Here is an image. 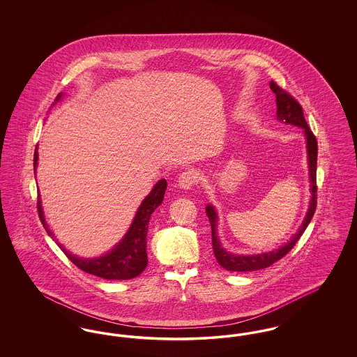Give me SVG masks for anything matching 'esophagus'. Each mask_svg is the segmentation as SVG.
<instances>
[{
    "mask_svg": "<svg viewBox=\"0 0 357 357\" xmlns=\"http://www.w3.org/2000/svg\"><path fill=\"white\" fill-rule=\"evenodd\" d=\"M198 172L195 170H187L179 175V186L183 190H188L198 183Z\"/></svg>",
    "mask_w": 357,
    "mask_h": 357,
    "instance_id": "34e87169",
    "label": "esophagus"
}]
</instances>
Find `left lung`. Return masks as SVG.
Instances as JSON below:
<instances>
[{"mask_svg": "<svg viewBox=\"0 0 357 357\" xmlns=\"http://www.w3.org/2000/svg\"><path fill=\"white\" fill-rule=\"evenodd\" d=\"M271 89L275 95L277 102V118L281 121H285L289 124H294L304 128L306 136V147H307V158H309V176L312 183V199L309 204V210L306 213L305 220L303 222L298 231L294 234V237L285 243L282 248H280L275 252H269L264 255H236L225 252L220 243V239L217 237V214L215 210L211 206L206 207V214L208 217V221L211 225V242H213V252L222 268L230 271V272H253L265 269L268 266L281 259L282 257L288 255L293 249V246L298 242V239L304 234L307 225L314 215L316 206H317V182H316V171H317V139L312 130L309 128L304 111L301 104L296 98H293L284 88H281L275 82H271Z\"/></svg>", "mask_w": 357, "mask_h": 357, "instance_id": "left-lung-1", "label": "left lung"}]
</instances>
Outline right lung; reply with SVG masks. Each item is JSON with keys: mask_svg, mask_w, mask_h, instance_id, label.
<instances>
[{"mask_svg": "<svg viewBox=\"0 0 357 357\" xmlns=\"http://www.w3.org/2000/svg\"><path fill=\"white\" fill-rule=\"evenodd\" d=\"M59 99H60V95L56 98V100ZM37 159L38 156H37V149H36L33 158L34 172L37 166ZM166 187H167V182L165 179L159 181L155 185L153 191L147 195L143 204H140L136 213L135 220L132 222L126 237L123 238L119 245H116L108 255H102L100 258H95V259H85V258H79L76 255H70L61 245L60 248L68 257L69 261L83 272L102 277L105 280L135 278L136 275H139L147 266L146 237L149 231V222L153 210L162 204ZM37 211L44 229L47 230L48 236L52 237V231L48 229V225L45 223L44 215H43L40 195H37Z\"/></svg>", "mask_w": 357, "mask_h": 357, "instance_id": "right-lung-1", "label": "right lung"}]
</instances>
